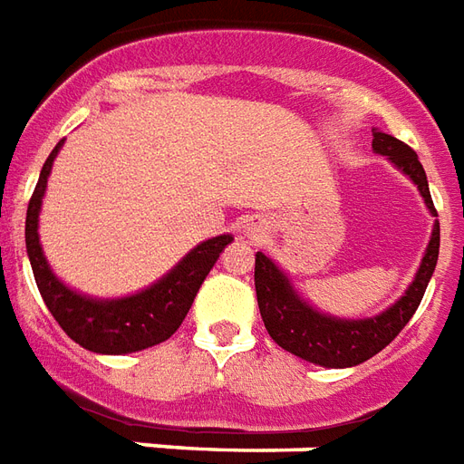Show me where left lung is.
Wrapping results in <instances>:
<instances>
[{
  "mask_svg": "<svg viewBox=\"0 0 464 464\" xmlns=\"http://www.w3.org/2000/svg\"><path fill=\"white\" fill-rule=\"evenodd\" d=\"M373 152L386 157L396 169L413 181L425 208L435 214L428 177L423 164L418 162V154L393 135L373 130ZM440 253V223H433L430 241L423 253V260L415 270L413 283L408 285L406 293L401 295L386 310L363 319H344L317 310L314 304L304 300L293 277L277 266L276 260L267 258L266 253H256V295H258L260 317L266 322L267 334L285 352L300 356L304 362L327 366V369H346L356 366L379 354L383 346H389L398 337V332L406 327L408 319L413 317L418 304L423 300L425 287L435 273Z\"/></svg>",
  "mask_w": 464,
  "mask_h": 464,
  "instance_id": "left-lung-1",
  "label": "left lung"
}]
</instances>
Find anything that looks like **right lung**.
<instances>
[{"label": "right lung", "instance_id": "add662e5", "mask_svg": "<svg viewBox=\"0 0 464 464\" xmlns=\"http://www.w3.org/2000/svg\"><path fill=\"white\" fill-rule=\"evenodd\" d=\"M63 140L53 147L39 174V184L26 208V253L39 293L61 329L75 344L95 354H132L169 339L187 317L198 287L211 273L223 248L233 241L231 233L198 243L171 267L167 276L145 290L125 297H92L68 287L51 270L39 241V214Z\"/></svg>", "mask_w": 464, "mask_h": 464}]
</instances>
